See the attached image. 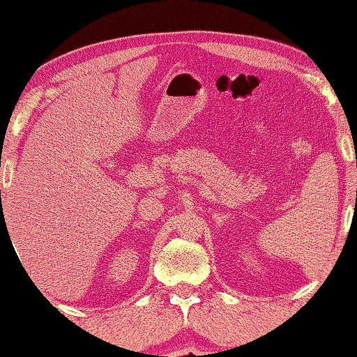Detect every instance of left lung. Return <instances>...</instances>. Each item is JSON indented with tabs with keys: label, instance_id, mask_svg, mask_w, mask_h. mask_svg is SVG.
I'll use <instances>...</instances> for the list:
<instances>
[{
	"label": "left lung",
	"instance_id": "left-lung-1",
	"mask_svg": "<svg viewBox=\"0 0 357 357\" xmlns=\"http://www.w3.org/2000/svg\"><path fill=\"white\" fill-rule=\"evenodd\" d=\"M356 165H357V164H356Z\"/></svg>",
	"mask_w": 357,
	"mask_h": 357
}]
</instances>
